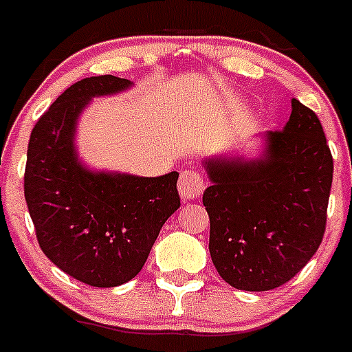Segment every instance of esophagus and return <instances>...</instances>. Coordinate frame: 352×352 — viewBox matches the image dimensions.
<instances>
[{
    "instance_id": "1",
    "label": "esophagus",
    "mask_w": 352,
    "mask_h": 352,
    "mask_svg": "<svg viewBox=\"0 0 352 352\" xmlns=\"http://www.w3.org/2000/svg\"><path fill=\"white\" fill-rule=\"evenodd\" d=\"M203 190H204V182L197 170L194 169L182 170V174H179V182H178V192L179 195H182L183 201L197 199Z\"/></svg>"
}]
</instances>
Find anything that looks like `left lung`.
<instances>
[{
	"label": "left lung",
	"mask_w": 352,
	"mask_h": 352,
	"mask_svg": "<svg viewBox=\"0 0 352 352\" xmlns=\"http://www.w3.org/2000/svg\"><path fill=\"white\" fill-rule=\"evenodd\" d=\"M280 132H264L257 157L204 158L211 185L210 254L223 280L239 291L280 287L312 259L322 241L333 158L321 121L292 98Z\"/></svg>",
	"instance_id": "obj_1"
}]
</instances>
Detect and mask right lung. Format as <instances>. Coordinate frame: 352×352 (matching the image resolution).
<instances>
[{
	"label": "right lung",
	"mask_w": 352,
	"mask_h": 352,
	"mask_svg": "<svg viewBox=\"0 0 352 352\" xmlns=\"http://www.w3.org/2000/svg\"><path fill=\"white\" fill-rule=\"evenodd\" d=\"M114 76L72 84L36 121L28 144L24 197L45 256L93 287H116L144 266L179 208L176 170L157 178L93 170L79 158L77 123L96 96L132 88Z\"/></svg>",
	"instance_id": "1"
}]
</instances>
